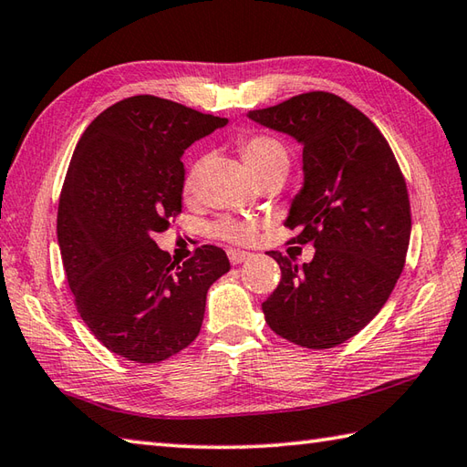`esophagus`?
I'll list each match as a JSON object with an SVG mask.
<instances>
[{
  "mask_svg": "<svg viewBox=\"0 0 467 467\" xmlns=\"http://www.w3.org/2000/svg\"><path fill=\"white\" fill-rule=\"evenodd\" d=\"M249 259H251V253H244L239 249H228V261H231L233 265H241Z\"/></svg>",
  "mask_w": 467,
  "mask_h": 467,
  "instance_id": "1",
  "label": "esophagus"
}]
</instances>
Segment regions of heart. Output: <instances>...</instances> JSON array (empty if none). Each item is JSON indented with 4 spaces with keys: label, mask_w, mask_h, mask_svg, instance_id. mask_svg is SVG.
<instances>
[{
    "label": "heart",
    "mask_w": 467,
    "mask_h": 467,
    "mask_svg": "<svg viewBox=\"0 0 467 467\" xmlns=\"http://www.w3.org/2000/svg\"><path fill=\"white\" fill-rule=\"evenodd\" d=\"M239 150L244 158V164L249 166V171L253 172L254 178L261 176L266 171H271V168H275V166H281V164L289 166V154H286L285 146L273 136H266V134L244 136L239 142ZM201 171H202V161H198L191 168V172L186 174L184 186H182L186 196L194 194ZM213 233L216 236H221V239L233 241V243H251L256 234V226L249 221L221 218V221L213 226Z\"/></svg>",
    "instance_id": "1"
}]
</instances>
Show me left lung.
Returning <instances> with one entry per match:
<instances>
[{"instance_id":"8db88e82","label":"left lung","mask_w":467,"mask_h":467,"mask_svg":"<svg viewBox=\"0 0 467 467\" xmlns=\"http://www.w3.org/2000/svg\"><path fill=\"white\" fill-rule=\"evenodd\" d=\"M303 146V188L285 224L313 243L301 266L281 253V283L263 303L266 325L306 349H331L359 333L389 299L405 265L411 211L389 144L355 106L306 92L246 114Z\"/></svg>"}]
</instances>
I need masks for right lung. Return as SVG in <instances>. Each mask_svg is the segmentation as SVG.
<instances>
[{
    "instance_id": "add662e5",
    "label": "right lung",
    "mask_w": 467,
    "mask_h": 467,
    "mask_svg": "<svg viewBox=\"0 0 467 467\" xmlns=\"http://www.w3.org/2000/svg\"><path fill=\"white\" fill-rule=\"evenodd\" d=\"M228 120L156 96H132L78 142L57 206V243L76 309L106 349L161 363L201 333L206 293L228 273L202 244L172 263L154 234L182 211V154Z\"/></svg>"
}]
</instances>
